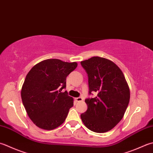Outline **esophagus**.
Wrapping results in <instances>:
<instances>
[{"mask_svg": "<svg viewBox=\"0 0 153 153\" xmlns=\"http://www.w3.org/2000/svg\"><path fill=\"white\" fill-rule=\"evenodd\" d=\"M75 100L77 101V102H79V101H82L83 100V99L82 97H76L75 98Z\"/></svg>", "mask_w": 153, "mask_h": 153, "instance_id": "34e87169", "label": "esophagus"}]
</instances>
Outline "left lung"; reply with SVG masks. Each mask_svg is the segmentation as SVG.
<instances>
[{
  "label": "left lung",
  "instance_id": "obj_1",
  "mask_svg": "<svg viewBox=\"0 0 153 153\" xmlns=\"http://www.w3.org/2000/svg\"><path fill=\"white\" fill-rule=\"evenodd\" d=\"M88 74V109L81 114L85 126L95 133L111 130L123 119L130 100V89L121 70L114 62L99 56L81 62Z\"/></svg>",
  "mask_w": 153,
  "mask_h": 153
}]
</instances>
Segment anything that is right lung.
Returning a JSON list of instances; mask_svg holds the SVG:
<instances>
[{
	"label": "right lung",
	"instance_id": "add662e5",
	"mask_svg": "<svg viewBox=\"0 0 153 153\" xmlns=\"http://www.w3.org/2000/svg\"><path fill=\"white\" fill-rule=\"evenodd\" d=\"M77 66V62L48 59L33 66L21 89L22 103L30 119L39 128L53 130L64 123L74 98L67 91L66 77Z\"/></svg>",
	"mask_w": 153,
	"mask_h": 153
}]
</instances>
